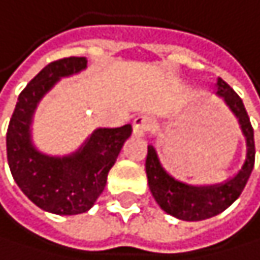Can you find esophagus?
<instances>
[{"instance_id": "obj_1", "label": "esophagus", "mask_w": 260, "mask_h": 260, "mask_svg": "<svg viewBox=\"0 0 260 260\" xmlns=\"http://www.w3.org/2000/svg\"><path fill=\"white\" fill-rule=\"evenodd\" d=\"M154 120L150 117V115H139V117L134 118L133 121V129H134V134L136 136H143L147 134L150 129L153 127Z\"/></svg>"}]
</instances>
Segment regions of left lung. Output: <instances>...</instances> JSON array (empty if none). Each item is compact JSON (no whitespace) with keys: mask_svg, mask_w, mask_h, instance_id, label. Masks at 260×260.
I'll return each instance as SVG.
<instances>
[{"mask_svg":"<svg viewBox=\"0 0 260 260\" xmlns=\"http://www.w3.org/2000/svg\"><path fill=\"white\" fill-rule=\"evenodd\" d=\"M216 94L224 99L226 106L237 117L242 133L246 139V159L242 169L232 178L224 183L210 184V186L186 184L166 172L154 147L148 145L145 170L150 191L154 201L166 213L183 221H202L216 216L231 207L242 194L252 172V167H254V131H252L243 101L222 79L216 80Z\"/></svg>","mask_w":260,"mask_h":260,"instance_id":"obj_1","label":"left lung"}]
</instances>
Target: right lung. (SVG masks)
I'll return each mask as SVG.
<instances>
[{"mask_svg":"<svg viewBox=\"0 0 260 260\" xmlns=\"http://www.w3.org/2000/svg\"><path fill=\"white\" fill-rule=\"evenodd\" d=\"M86 68L85 56H71L47 64L20 93L9 121L8 162L18 188L39 208L55 215H79L102 194L133 126L98 127L83 145L68 156L44 154L32 145L31 123L39 101L61 77Z\"/></svg>","mask_w":260,"mask_h":260,"instance_id":"obj_1","label":"right lung"}]
</instances>
